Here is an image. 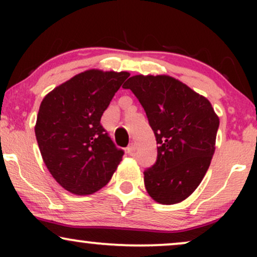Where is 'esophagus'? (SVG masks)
Here are the masks:
<instances>
[{
    "label": "esophagus",
    "mask_w": 257,
    "mask_h": 257,
    "mask_svg": "<svg viewBox=\"0 0 257 257\" xmlns=\"http://www.w3.org/2000/svg\"><path fill=\"white\" fill-rule=\"evenodd\" d=\"M135 150H137V146H135V144H131L128 147H126V152L129 153V155H133V153L135 152Z\"/></svg>",
    "instance_id": "obj_1"
}]
</instances>
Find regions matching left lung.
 <instances>
[{
    "instance_id": "left-lung-1",
    "label": "left lung",
    "mask_w": 257,
    "mask_h": 257,
    "mask_svg": "<svg viewBox=\"0 0 257 257\" xmlns=\"http://www.w3.org/2000/svg\"><path fill=\"white\" fill-rule=\"evenodd\" d=\"M146 112L157 141V161L144 172L147 193L161 204L182 202L210 166L220 120L210 101L167 75H137L123 85Z\"/></svg>"
}]
</instances>
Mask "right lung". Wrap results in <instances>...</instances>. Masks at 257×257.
Here are the masks:
<instances>
[{"label":"right lung","mask_w":257,"mask_h":257,"mask_svg":"<svg viewBox=\"0 0 257 257\" xmlns=\"http://www.w3.org/2000/svg\"><path fill=\"white\" fill-rule=\"evenodd\" d=\"M131 73L87 70L44 96L35 134L47 169L61 187L91 194L110 181L122 150L100 124L114 93Z\"/></svg>","instance_id":"obj_1"}]
</instances>
